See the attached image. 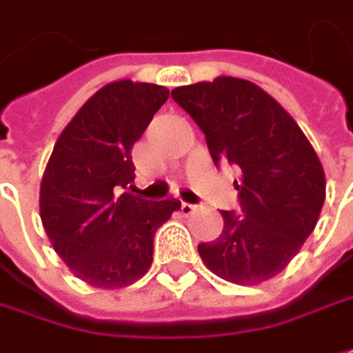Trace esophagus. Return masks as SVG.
<instances>
[{"instance_id": "34e87169", "label": "esophagus", "mask_w": 353, "mask_h": 353, "mask_svg": "<svg viewBox=\"0 0 353 353\" xmlns=\"http://www.w3.org/2000/svg\"><path fill=\"white\" fill-rule=\"evenodd\" d=\"M195 205H191V203H181V207H179V211H181V214L183 216H189V214H193L195 213Z\"/></svg>"}]
</instances>
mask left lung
I'll list each match as a JSON object with an SVG mask.
<instances>
[{
	"label": "left lung",
	"mask_w": 353,
	"mask_h": 353,
	"mask_svg": "<svg viewBox=\"0 0 353 353\" xmlns=\"http://www.w3.org/2000/svg\"><path fill=\"white\" fill-rule=\"evenodd\" d=\"M203 130L214 164L240 168V213L197 246L201 260L230 283L258 285L283 272L319 223L326 177L309 139L270 93L248 79L219 76L172 90Z\"/></svg>",
	"instance_id": "1"
}]
</instances>
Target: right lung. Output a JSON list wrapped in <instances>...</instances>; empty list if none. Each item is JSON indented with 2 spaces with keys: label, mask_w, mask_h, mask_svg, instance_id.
I'll list each match as a JSON object with an SVG mask.
<instances>
[{
  "label": "right lung",
  "mask_w": 353,
  "mask_h": 353,
  "mask_svg": "<svg viewBox=\"0 0 353 353\" xmlns=\"http://www.w3.org/2000/svg\"><path fill=\"white\" fill-rule=\"evenodd\" d=\"M164 85L119 79L81 105L41 181V221L70 272L97 289L127 287L152 265L154 234L179 201L130 195V150L168 101ZM132 188V185H130Z\"/></svg>",
  "instance_id": "obj_1"
}]
</instances>
